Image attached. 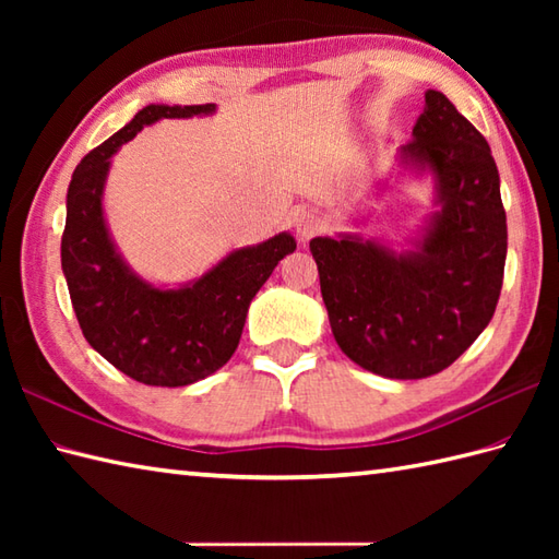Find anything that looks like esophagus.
Listing matches in <instances>:
<instances>
[{"instance_id": "1", "label": "esophagus", "mask_w": 559, "mask_h": 559, "mask_svg": "<svg viewBox=\"0 0 559 559\" xmlns=\"http://www.w3.org/2000/svg\"><path fill=\"white\" fill-rule=\"evenodd\" d=\"M295 225V233L300 235V240H310L312 235H317L322 230V223H319V216L312 211H298L293 218Z\"/></svg>"}]
</instances>
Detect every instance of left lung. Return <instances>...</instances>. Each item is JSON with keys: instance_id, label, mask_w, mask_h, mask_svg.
I'll use <instances>...</instances> for the list:
<instances>
[{"instance_id": "left-lung-1", "label": "left lung", "mask_w": 559, "mask_h": 559, "mask_svg": "<svg viewBox=\"0 0 559 559\" xmlns=\"http://www.w3.org/2000/svg\"><path fill=\"white\" fill-rule=\"evenodd\" d=\"M430 180L435 211L406 247L360 233L312 237L310 252L338 348L389 379L442 372L490 324L507 259L500 173L488 141L444 93L425 91L394 177ZM370 211L350 213L365 225Z\"/></svg>"}]
</instances>
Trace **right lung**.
Listing matches in <instances>:
<instances>
[{
  "mask_svg": "<svg viewBox=\"0 0 559 559\" xmlns=\"http://www.w3.org/2000/svg\"><path fill=\"white\" fill-rule=\"evenodd\" d=\"M216 115V105L151 103L93 148L71 175L62 235V271L83 336L105 360L148 386H187L233 358L247 310L295 237L278 233L230 249L201 276L163 286L129 266L105 218L103 197L112 156L160 120Z\"/></svg>",
  "mask_w": 559,
  "mask_h": 559,
  "instance_id": "add662e5",
  "label": "right lung"
}]
</instances>
